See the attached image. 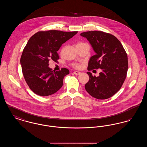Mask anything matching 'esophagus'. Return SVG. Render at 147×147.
<instances>
[{
    "label": "esophagus",
    "mask_w": 147,
    "mask_h": 147,
    "mask_svg": "<svg viewBox=\"0 0 147 147\" xmlns=\"http://www.w3.org/2000/svg\"><path fill=\"white\" fill-rule=\"evenodd\" d=\"M75 75H80V71H74V73H73Z\"/></svg>",
    "instance_id": "1"
}]
</instances>
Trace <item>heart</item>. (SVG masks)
Returning <instances> with one entry per match:
<instances>
[{
    "label": "heart",
    "instance_id": "1",
    "mask_svg": "<svg viewBox=\"0 0 147 147\" xmlns=\"http://www.w3.org/2000/svg\"><path fill=\"white\" fill-rule=\"evenodd\" d=\"M73 67L75 68H77V69H79L80 68L81 65L79 63H75L73 64Z\"/></svg>",
    "mask_w": 147,
    "mask_h": 147
}]
</instances>
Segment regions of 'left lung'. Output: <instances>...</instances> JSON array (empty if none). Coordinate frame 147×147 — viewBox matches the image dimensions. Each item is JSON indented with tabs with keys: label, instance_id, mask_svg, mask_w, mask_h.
Here are the masks:
<instances>
[{
	"label": "left lung",
	"instance_id": "obj_1",
	"mask_svg": "<svg viewBox=\"0 0 147 147\" xmlns=\"http://www.w3.org/2000/svg\"><path fill=\"white\" fill-rule=\"evenodd\" d=\"M80 35L91 44L96 55L92 56L88 70L101 68L98 77L89 76L86 91L94 98L104 100L114 95L123 84L128 70V57L123 46L113 35L100 31H87Z\"/></svg>",
	"mask_w": 147,
	"mask_h": 147
}]
</instances>
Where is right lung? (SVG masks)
Wrapping results in <instances>:
<instances>
[{
  "label": "right lung",
  "mask_w": 147,
  "mask_h": 147,
  "mask_svg": "<svg viewBox=\"0 0 147 147\" xmlns=\"http://www.w3.org/2000/svg\"><path fill=\"white\" fill-rule=\"evenodd\" d=\"M78 31L64 32L56 30L39 31L32 36L23 50L20 63L25 80L37 95L47 96L62 86L63 78L69 73L65 68L55 71L49 68V61L57 62V51L62 45Z\"/></svg>",
  "instance_id": "add662e5"
}]
</instances>
